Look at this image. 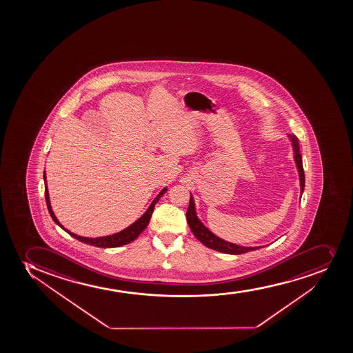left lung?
Listing matches in <instances>:
<instances>
[{"mask_svg":"<svg viewBox=\"0 0 353 353\" xmlns=\"http://www.w3.org/2000/svg\"><path fill=\"white\" fill-rule=\"evenodd\" d=\"M289 140L292 142V154H294V161H295L296 168H297V172H299V179H300V188H301V197L303 194L304 183V170L303 164H302V156L300 152V143H299V139L295 135H288ZM186 220L189 224L191 231L194 233V236L201 241L203 245L209 247L211 250H218L221 253H226V254H243L250 250H259L263 246L256 247H247L241 246V245H236V243H230L226 240L221 239L218 235L214 234L212 232L210 231L209 228H206L201 219L198 218L197 212H196V204H194V199L192 194H190L189 208H188V212H186Z\"/></svg>","mask_w":353,"mask_h":353,"instance_id":"left-lung-1","label":"left lung"}]
</instances>
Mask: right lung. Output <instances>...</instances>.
Listing matches in <instances>:
<instances>
[{
    "mask_svg": "<svg viewBox=\"0 0 353 353\" xmlns=\"http://www.w3.org/2000/svg\"><path fill=\"white\" fill-rule=\"evenodd\" d=\"M43 177H44V184H46V205H48V210H49L50 216L52 218L53 221H54L59 228H63L65 232H68V234L73 236V238H76L77 240H79L81 243H88V245H91V246L101 247V248H114V247L123 246V245H127V243H132V241L137 239V236L148 226L150 218H152V211H154L155 205L159 203V198L162 197L168 191L167 188L162 189V191H161V192L156 196L155 199L152 201V204L149 205L147 211H145L135 223H133V224L125 228V230H122V231L118 232V233H114V234L112 235H106V236L86 238V236H80V235L74 234L72 232L68 231V228H65L64 226L59 223L57 216H54V213H53L51 203H50L49 190H48V184H46V170L43 172Z\"/></svg>",
    "mask_w": 353,
    "mask_h": 353,
    "instance_id": "add662e5",
    "label": "right lung"
}]
</instances>
